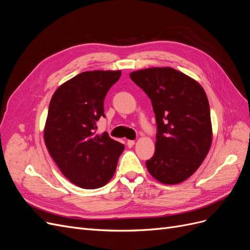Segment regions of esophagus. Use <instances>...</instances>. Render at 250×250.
<instances>
[{
	"mask_svg": "<svg viewBox=\"0 0 250 250\" xmlns=\"http://www.w3.org/2000/svg\"><path fill=\"white\" fill-rule=\"evenodd\" d=\"M134 144H135V141H133V140H128L127 141V146L128 147H132Z\"/></svg>",
	"mask_w": 250,
	"mask_h": 250,
	"instance_id": "1",
	"label": "esophagus"
}]
</instances>
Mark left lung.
<instances>
[{"label": "left lung", "mask_w": 250, "mask_h": 250, "mask_svg": "<svg viewBox=\"0 0 250 250\" xmlns=\"http://www.w3.org/2000/svg\"><path fill=\"white\" fill-rule=\"evenodd\" d=\"M150 98L157 125L149 173L165 185H177L197 171L213 140L209 104L199 83L169 66L130 73Z\"/></svg>", "instance_id": "obj_1"}]
</instances>
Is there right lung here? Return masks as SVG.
I'll use <instances>...</instances> for the list:
<instances>
[{
    "label": "right lung",
    "instance_id": "obj_1",
    "mask_svg": "<svg viewBox=\"0 0 250 250\" xmlns=\"http://www.w3.org/2000/svg\"><path fill=\"white\" fill-rule=\"evenodd\" d=\"M121 71H87L62 83L53 94L43 129L50 155L72 184L94 190L115 174L124 145L96 134L103 103Z\"/></svg>",
    "mask_w": 250,
    "mask_h": 250
}]
</instances>
